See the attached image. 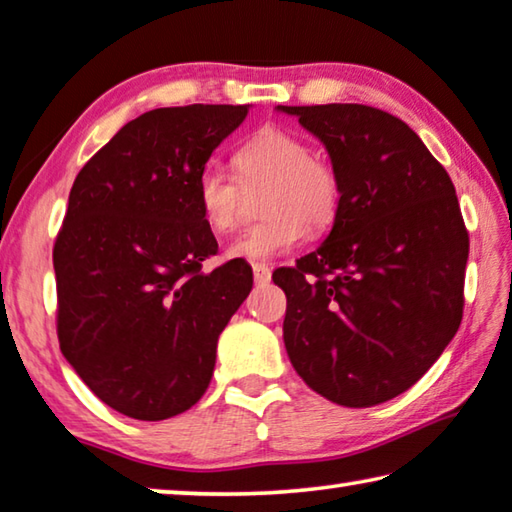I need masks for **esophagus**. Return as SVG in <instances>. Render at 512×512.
<instances>
[{
    "label": "esophagus",
    "mask_w": 512,
    "mask_h": 512,
    "mask_svg": "<svg viewBox=\"0 0 512 512\" xmlns=\"http://www.w3.org/2000/svg\"><path fill=\"white\" fill-rule=\"evenodd\" d=\"M253 275H255L257 285H266V282L271 280V266L262 264V262H255L253 264Z\"/></svg>",
    "instance_id": "obj_1"
}]
</instances>
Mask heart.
<instances>
[{"instance_id":"1","label":"heart","mask_w":512,"mask_h":512,"mask_svg":"<svg viewBox=\"0 0 512 512\" xmlns=\"http://www.w3.org/2000/svg\"><path fill=\"white\" fill-rule=\"evenodd\" d=\"M237 179L218 166H205L196 182L202 221L216 234L239 225L243 191L264 186L259 214L227 253L241 259H269L303 241L305 232H323L335 223L342 205V177L330 159L312 152L310 143L280 127H262L234 154Z\"/></svg>"}]
</instances>
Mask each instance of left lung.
I'll return each mask as SVG.
<instances>
[{
	"label": "left lung",
	"mask_w": 512,
	"mask_h": 512,
	"mask_svg": "<svg viewBox=\"0 0 512 512\" xmlns=\"http://www.w3.org/2000/svg\"><path fill=\"white\" fill-rule=\"evenodd\" d=\"M278 109L319 136L342 177L328 239L273 273L287 355L316 394L371 408L415 385L460 328L469 234L456 186L392 113Z\"/></svg>",
	"instance_id": "8db88e82"
}]
</instances>
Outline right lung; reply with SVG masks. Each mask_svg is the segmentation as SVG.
<instances>
[{"instance_id":"right-lung-1","label":"right lung","mask_w":512,"mask_h":512,"mask_svg":"<svg viewBox=\"0 0 512 512\" xmlns=\"http://www.w3.org/2000/svg\"><path fill=\"white\" fill-rule=\"evenodd\" d=\"M248 107L143 113L79 170L54 241L56 335L88 389L120 415L161 421L200 401L218 335L253 271L218 253L196 182Z\"/></svg>"}]
</instances>
